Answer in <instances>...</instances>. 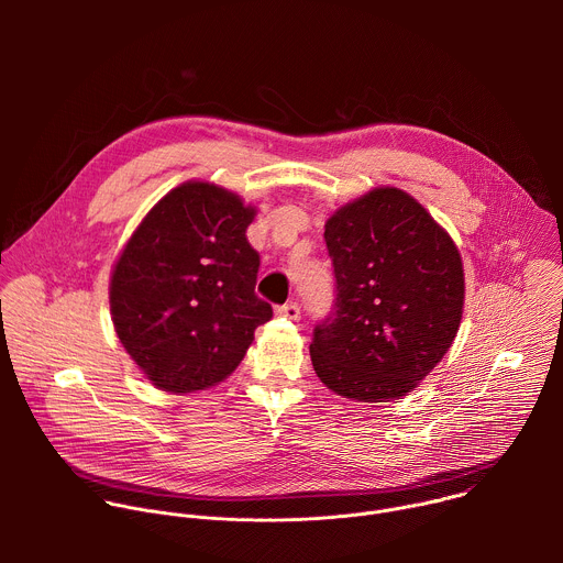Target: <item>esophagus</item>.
<instances>
[{
	"mask_svg": "<svg viewBox=\"0 0 563 563\" xmlns=\"http://www.w3.org/2000/svg\"><path fill=\"white\" fill-rule=\"evenodd\" d=\"M276 313H278V316H285V318H289V320H298V318H300V307H298V302H285V305H280V307L276 309Z\"/></svg>",
	"mask_w": 563,
	"mask_h": 563,
	"instance_id": "1",
	"label": "esophagus"
}]
</instances>
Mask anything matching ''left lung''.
I'll use <instances>...</instances> for the list:
<instances>
[{"label":"left lung","instance_id":"8db88e82","mask_svg":"<svg viewBox=\"0 0 563 563\" xmlns=\"http://www.w3.org/2000/svg\"><path fill=\"white\" fill-rule=\"evenodd\" d=\"M325 245L336 296L309 345L318 378L365 404L406 396L456 336L465 294L456 245L394 187L341 207Z\"/></svg>","mask_w":563,"mask_h":563}]
</instances>
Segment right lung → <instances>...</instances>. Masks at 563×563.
Segmentation results:
<instances>
[{"label":"right lung","instance_id":"add662e5","mask_svg":"<svg viewBox=\"0 0 563 563\" xmlns=\"http://www.w3.org/2000/svg\"><path fill=\"white\" fill-rule=\"evenodd\" d=\"M256 211L209 183H187L135 229L111 276L120 343L159 389L187 394L227 378L274 316L256 296Z\"/></svg>","mask_w":563,"mask_h":563}]
</instances>
